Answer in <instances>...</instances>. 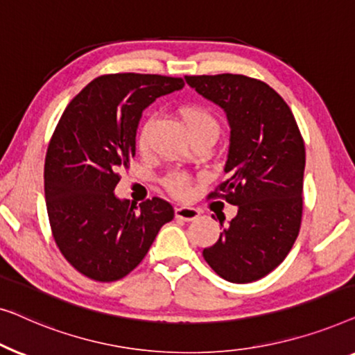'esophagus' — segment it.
Returning a JSON list of instances; mask_svg holds the SVG:
<instances>
[{"mask_svg": "<svg viewBox=\"0 0 355 355\" xmlns=\"http://www.w3.org/2000/svg\"><path fill=\"white\" fill-rule=\"evenodd\" d=\"M175 217L182 218V220H184V222H191V220H196V218L199 217V211L194 207L180 206L175 209Z\"/></svg>", "mask_w": 355, "mask_h": 355, "instance_id": "esophagus-1", "label": "esophagus"}]
</instances>
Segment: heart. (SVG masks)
<instances>
[{"label": "heart", "mask_w": 355, "mask_h": 355, "mask_svg": "<svg viewBox=\"0 0 355 355\" xmlns=\"http://www.w3.org/2000/svg\"><path fill=\"white\" fill-rule=\"evenodd\" d=\"M182 117L184 123H187L191 137H196V135H206V133H212V135L218 133L217 119L214 117V114L211 111H207V109L198 107V106L184 107L182 111ZM149 130H151V122H144L138 135L139 149L148 148ZM164 184H166L168 191L177 198L188 196L189 191H191V178L180 172L171 173V175L164 180Z\"/></svg>", "instance_id": "1"}]
</instances>
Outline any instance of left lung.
Segmentation results:
<instances>
[{"mask_svg": "<svg viewBox=\"0 0 355 355\" xmlns=\"http://www.w3.org/2000/svg\"><path fill=\"white\" fill-rule=\"evenodd\" d=\"M184 80L220 106L230 123L228 178L209 198L225 199L238 214L202 256L227 282H256L284 261L299 234L304 139L284 99L261 80L236 73Z\"/></svg>", "mask_w": 355, "mask_h": 355, "instance_id": "left-lung-1", "label": "left lung"}]
</instances>
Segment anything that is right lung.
Returning a JSON list of instances; mask_svg holds the SVG:
<instances>
[{"mask_svg": "<svg viewBox=\"0 0 355 355\" xmlns=\"http://www.w3.org/2000/svg\"><path fill=\"white\" fill-rule=\"evenodd\" d=\"M183 78L109 73L89 82L59 119L44 159V198L59 251L94 282L121 279L173 218L161 198L130 204L114 194L137 149L141 114Z\"/></svg>", "mask_w": 355, "mask_h": 355, "instance_id": "add662e5", "label": "right lung"}]
</instances>
